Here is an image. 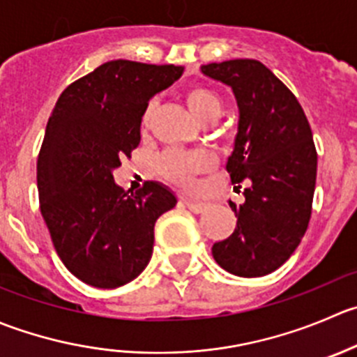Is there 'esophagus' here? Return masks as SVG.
Listing matches in <instances>:
<instances>
[{"mask_svg": "<svg viewBox=\"0 0 357 357\" xmlns=\"http://www.w3.org/2000/svg\"><path fill=\"white\" fill-rule=\"evenodd\" d=\"M185 204H186V207H188V209L195 214L206 213L207 207H209L206 202H197V200H190V199H185Z\"/></svg>", "mask_w": 357, "mask_h": 357, "instance_id": "34e87169", "label": "esophagus"}]
</instances>
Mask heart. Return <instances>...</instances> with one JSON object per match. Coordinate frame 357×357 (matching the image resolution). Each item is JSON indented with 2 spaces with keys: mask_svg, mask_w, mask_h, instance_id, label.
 <instances>
[{
  "mask_svg": "<svg viewBox=\"0 0 357 357\" xmlns=\"http://www.w3.org/2000/svg\"><path fill=\"white\" fill-rule=\"evenodd\" d=\"M186 105L200 123L218 122L223 113V102L220 96L202 85H193L186 91ZM153 116V105L148 106L143 113V127L150 123ZM214 167V157L206 151H164L157 158V171L162 178L176 183L179 186H193L195 178Z\"/></svg>",
  "mask_w": 357,
  "mask_h": 357,
  "instance_id": "1",
  "label": "heart"
}]
</instances>
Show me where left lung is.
Segmentation results:
<instances>
[{
	"mask_svg": "<svg viewBox=\"0 0 357 357\" xmlns=\"http://www.w3.org/2000/svg\"><path fill=\"white\" fill-rule=\"evenodd\" d=\"M200 71L234 92L238 123L227 171L234 185H248L244 202H228L237 227L213 245V256L230 274L261 278L295 252L309 227L317 174L312 130L293 92L259 61L213 62Z\"/></svg>",
	"mask_w": 357,
	"mask_h": 357,
	"instance_id": "obj_1",
	"label": "left lung"
}]
</instances>
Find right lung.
Returning <instances> with one entry per match:
<instances>
[{"instance_id":"1","label":"right lung","mask_w":357,"mask_h":357,"mask_svg":"<svg viewBox=\"0 0 357 357\" xmlns=\"http://www.w3.org/2000/svg\"><path fill=\"white\" fill-rule=\"evenodd\" d=\"M183 66L109 61L66 89L48 119L38 157V193L59 258L85 284L113 289L150 263L155 221L174 193L146 181L123 193L113 171L141 141L148 102Z\"/></svg>"}]
</instances>
